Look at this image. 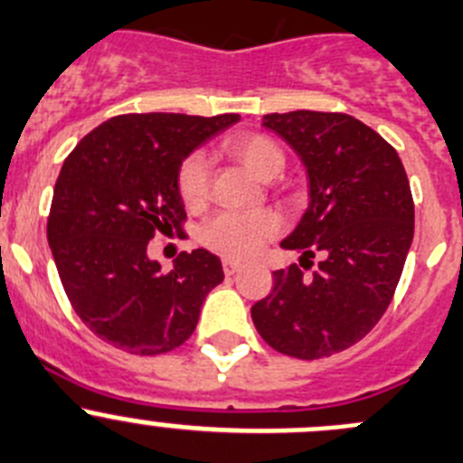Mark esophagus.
I'll return each mask as SVG.
<instances>
[{
    "mask_svg": "<svg viewBox=\"0 0 463 463\" xmlns=\"http://www.w3.org/2000/svg\"><path fill=\"white\" fill-rule=\"evenodd\" d=\"M240 269H241V265L237 260H228V258L223 260V274L226 276H235Z\"/></svg>",
    "mask_w": 463,
    "mask_h": 463,
    "instance_id": "esophagus-1",
    "label": "esophagus"
}]
</instances>
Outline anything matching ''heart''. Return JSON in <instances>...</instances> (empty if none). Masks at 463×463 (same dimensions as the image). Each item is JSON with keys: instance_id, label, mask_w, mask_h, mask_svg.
Masks as SVG:
<instances>
[{"instance_id": "1", "label": "heart", "mask_w": 463, "mask_h": 463, "mask_svg": "<svg viewBox=\"0 0 463 463\" xmlns=\"http://www.w3.org/2000/svg\"><path fill=\"white\" fill-rule=\"evenodd\" d=\"M237 162L256 178L279 175L285 157L279 146L260 134H246L231 144ZM210 187V159L203 153L192 155L180 168V196L189 207L205 201ZM280 231V217L271 210L258 212H219L203 226L201 240L212 251L232 260L256 256L267 240Z\"/></svg>"}]
</instances>
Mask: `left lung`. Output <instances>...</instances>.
I'll use <instances>...</instances> for the list:
<instances>
[{"mask_svg": "<svg viewBox=\"0 0 463 463\" xmlns=\"http://www.w3.org/2000/svg\"><path fill=\"white\" fill-rule=\"evenodd\" d=\"M262 128L299 155L308 178V207L280 246L302 266L323 260L313 277L276 269L251 317L276 352L315 361L365 338L386 313L411 249V187L395 148L354 116L267 114Z\"/></svg>", "mask_w": 463, "mask_h": 463, "instance_id": "left-lung-1", "label": "left lung"}]
</instances>
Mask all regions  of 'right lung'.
Segmentation results:
<instances>
[{
	"label": "right lung",
	"mask_w": 463,
	"mask_h": 463,
	"mask_svg": "<svg viewBox=\"0 0 463 463\" xmlns=\"http://www.w3.org/2000/svg\"><path fill=\"white\" fill-rule=\"evenodd\" d=\"M237 114H125L89 132L54 184L47 241L72 308L98 338L137 356L180 347L207 292L223 280L214 253L150 260L155 232L183 231L180 166Z\"/></svg>",
	"instance_id": "right-lung-1"
}]
</instances>
